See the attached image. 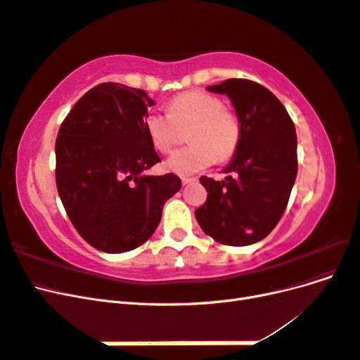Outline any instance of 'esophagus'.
<instances>
[{
	"mask_svg": "<svg viewBox=\"0 0 360 360\" xmlns=\"http://www.w3.org/2000/svg\"><path fill=\"white\" fill-rule=\"evenodd\" d=\"M193 181H197V179H193V177H181V183H183V186H186V184H189V183H193Z\"/></svg>",
	"mask_w": 360,
	"mask_h": 360,
	"instance_id": "34e87169",
	"label": "esophagus"
}]
</instances>
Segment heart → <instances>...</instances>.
<instances>
[{
  "mask_svg": "<svg viewBox=\"0 0 360 360\" xmlns=\"http://www.w3.org/2000/svg\"><path fill=\"white\" fill-rule=\"evenodd\" d=\"M168 111L148 112L144 129L153 147L160 153H168L176 146L177 127L192 126L188 134V143L192 146L169 156V171L192 176L213 165L216 159L224 162L234 156L242 139V124L219 97L201 90L188 91L174 97Z\"/></svg>",
  "mask_w": 360,
  "mask_h": 360,
  "instance_id": "heart-1",
  "label": "heart"
}]
</instances>
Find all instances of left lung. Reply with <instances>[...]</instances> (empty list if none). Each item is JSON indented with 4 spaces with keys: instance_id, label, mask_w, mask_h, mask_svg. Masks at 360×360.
I'll list each match as a JSON object with an SVG mask.
<instances>
[{
    "instance_id": "1",
    "label": "left lung",
    "mask_w": 360,
    "mask_h": 360,
    "mask_svg": "<svg viewBox=\"0 0 360 360\" xmlns=\"http://www.w3.org/2000/svg\"><path fill=\"white\" fill-rule=\"evenodd\" d=\"M207 90L226 94L242 124V139L222 181L202 176L207 200L195 210L216 242L246 246L263 240L284 214L297 176V136L278 97L249 79H226Z\"/></svg>"
}]
</instances>
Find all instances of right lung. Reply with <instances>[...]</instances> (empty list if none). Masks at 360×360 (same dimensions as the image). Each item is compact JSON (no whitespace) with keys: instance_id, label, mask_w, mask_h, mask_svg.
Returning a JSON list of instances; mask_svg holds the SVG:
<instances>
[{"instance_id":"right-lung-1","label":"right lung","mask_w":360,"mask_h":360,"mask_svg":"<svg viewBox=\"0 0 360 360\" xmlns=\"http://www.w3.org/2000/svg\"><path fill=\"white\" fill-rule=\"evenodd\" d=\"M153 105L144 90L103 82L75 103L58 130L61 202L84 240L106 254L146 243L181 188L174 174H146L160 162L144 129Z\"/></svg>"}]
</instances>
